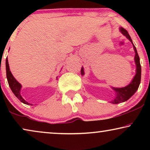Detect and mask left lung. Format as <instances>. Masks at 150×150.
<instances>
[{
  "mask_svg": "<svg viewBox=\"0 0 150 150\" xmlns=\"http://www.w3.org/2000/svg\"><path fill=\"white\" fill-rule=\"evenodd\" d=\"M120 31L122 33V34H124L129 40L132 42L133 44L132 39H131L130 35L128 34V33L127 30L124 28H120ZM133 48H134V52H135V57H134V60L135 63L137 65V74L135 75V76L133 79L132 81L126 87H123V88H112L115 91L117 92L116 98H115L114 100H112L111 103L112 104H119L121 102H125L126 100H128L133 94H134L137 89H138L139 84L141 83V67L140 64V60H139V57L138 53H137L136 47L134 46V45L133 44ZM81 74H84V70L83 68L82 67L81 70Z\"/></svg>",
  "mask_w": 150,
  "mask_h": 150,
  "instance_id": "obj_1",
  "label": "left lung"
}]
</instances>
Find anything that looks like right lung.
I'll use <instances>...</instances> for the list:
<instances>
[{"mask_svg":"<svg viewBox=\"0 0 150 150\" xmlns=\"http://www.w3.org/2000/svg\"><path fill=\"white\" fill-rule=\"evenodd\" d=\"M6 74H7V79L8 83H9V85L10 88H11V91L14 93L16 97L18 98V99L20 100V102H22V103L26 104H30L26 101H25L23 99V98L22 97L21 95H20V89H21L22 86L20 84L18 83V82L15 79V78L13 76L11 71L9 70V63H8V59L7 58L6 59Z\"/></svg>","mask_w":150,"mask_h":150,"instance_id":"obj_1","label":"right lung"}]
</instances>
